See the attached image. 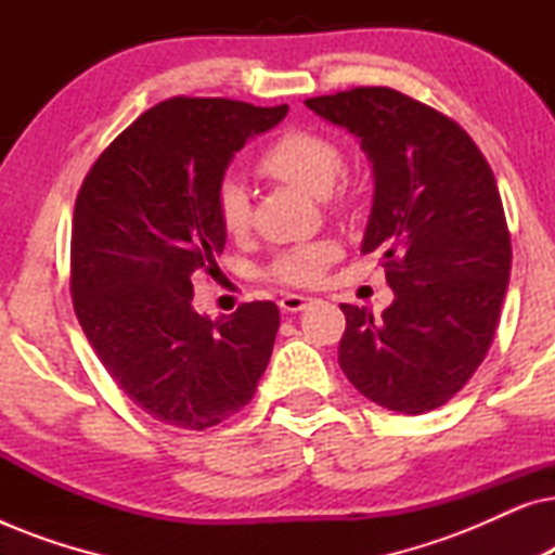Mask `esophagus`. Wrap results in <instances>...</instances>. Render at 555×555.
I'll list each match as a JSON object with an SVG mask.
<instances>
[{"label": "esophagus", "instance_id": "obj_1", "mask_svg": "<svg viewBox=\"0 0 555 555\" xmlns=\"http://www.w3.org/2000/svg\"><path fill=\"white\" fill-rule=\"evenodd\" d=\"M310 302V298L306 295H295V293H287L280 298V308L285 310V313H300V310H306V306Z\"/></svg>", "mask_w": 555, "mask_h": 555}]
</instances>
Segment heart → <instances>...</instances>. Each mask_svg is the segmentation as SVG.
Masks as SVG:
<instances>
[{
  "label": "heart",
  "instance_id": "1",
  "mask_svg": "<svg viewBox=\"0 0 555 555\" xmlns=\"http://www.w3.org/2000/svg\"><path fill=\"white\" fill-rule=\"evenodd\" d=\"M262 173L285 181L300 192L325 196L333 192L344 173V151L328 135L313 131H285L260 154ZM217 217L230 234H242L249 227V196L234 179H224L217 189ZM336 257L333 242H310L285 249L272 262L270 275L285 285H313Z\"/></svg>",
  "mask_w": 555,
  "mask_h": 555
}]
</instances>
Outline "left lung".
Listing matches in <instances>:
<instances>
[{
	"mask_svg": "<svg viewBox=\"0 0 555 555\" xmlns=\"http://www.w3.org/2000/svg\"><path fill=\"white\" fill-rule=\"evenodd\" d=\"M306 105L369 156L361 253L384 255L393 291L382 318L340 306V369L378 406L431 412L467 384L498 328L513 249L495 177L452 118L399 90L353 88Z\"/></svg>",
	"mask_w": 555,
	"mask_h": 555,
	"instance_id": "obj_1",
	"label": "left lung"
}]
</instances>
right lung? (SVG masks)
I'll use <instances>...</instances> for the list:
<instances>
[{
	"label": "right lung",
	"instance_id": "right-lung-1",
	"mask_svg": "<svg viewBox=\"0 0 555 555\" xmlns=\"http://www.w3.org/2000/svg\"><path fill=\"white\" fill-rule=\"evenodd\" d=\"M287 105L171 98L133 120L88 171L73 217L75 315L120 389L154 420L207 429L255 397L280 310L255 300L211 321L194 280L219 272L217 189Z\"/></svg>",
	"mask_w": 555,
	"mask_h": 555
}]
</instances>
